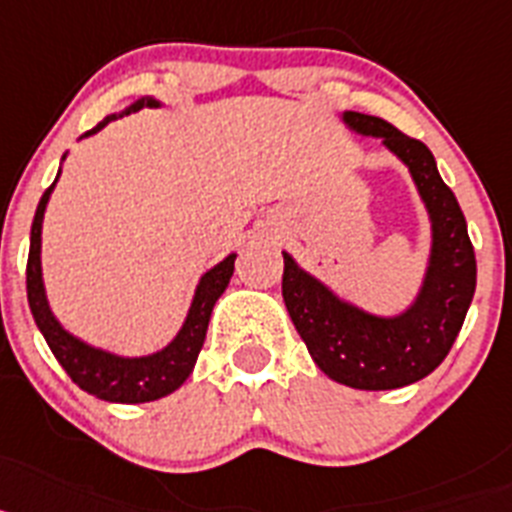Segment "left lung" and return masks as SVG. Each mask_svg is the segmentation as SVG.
<instances>
[{
  "label": "left lung",
  "instance_id": "8db88e82",
  "mask_svg": "<svg viewBox=\"0 0 512 512\" xmlns=\"http://www.w3.org/2000/svg\"><path fill=\"white\" fill-rule=\"evenodd\" d=\"M350 131L381 139L410 170L430 219V255L420 291L394 317H381L340 299L283 252V301L293 327L332 381L384 391L415 384L441 366L459 335L477 288V260L466 219L430 149L376 115L345 110Z\"/></svg>",
  "mask_w": 512,
  "mask_h": 512
}]
</instances>
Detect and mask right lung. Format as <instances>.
Listing matches in <instances>:
<instances>
[{
    "mask_svg": "<svg viewBox=\"0 0 512 512\" xmlns=\"http://www.w3.org/2000/svg\"><path fill=\"white\" fill-rule=\"evenodd\" d=\"M162 102L154 97H141L133 105H128L123 113H113L108 118H102L92 131H87L82 139L92 136V133L102 131L110 121H118L123 115L136 113L141 108H159ZM66 157V154H64ZM61 175V170H59ZM56 175V180H59ZM43 193L38 211H35L33 229H30V255H28V304L33 311V319L38 324V330L46 337L48 348L56 355V361L61 363L71 381L84 389L87 394L105 402H118V404H141V402H154L185 384L190 373H193L198 353L206 340L208 319L211 311L219 301L221 293L226 291L234 273V260L237 255L231 252L229 257L213 265L208 273L201 275V281L195 286L193 301H190L188 317L182 322L180 332L167 342L162 350L151 355H139V358H123L110 350L92 348L84 340L71 335L69 330L61 327V322L53 317L51 306H48L46 286H43V270H41V231H43V213H46L48 198H51L53 188Z\"/></svg>",
    "mask_w": 512,
    "mask_h": 512,
    "instance_id": "1",
    "label": "right lung"
}]
</instances>
